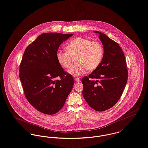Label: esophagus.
<instances>
[{
  "mask_svg": "<svg viewBox=\"0 0 148 148\" xmlns=\"http://www.w3.org/2000/svg\"><path fill=\"white\" fill-rule=\"evenodd\" d=\"M74 80H75V81L76 82H79L80 81V79L79 78H77V77L75 78V79H74Z\"/></svg>",
  "mask_w": 148,
  "mask_h": 148,
  "instance_id": "34e87169",
  "label": "esophagus"
}]
</instances>
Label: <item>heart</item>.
<instances>
[{
	"mask_svg": "<svg viewBox=\"0 0 148 148\" xmlns=\"http://www.w3.org/2000/svg\"><path fill=\"white\" fill-rule=\"evenodd\" d=\"M66 51L57 52V59L65 68H69L77 60V63L69 70L70 74L79 77L88 69L92 71L99 65L103 56V48L99 42L91 41L85 37H77L66 46Z\"/></svg>",
	"mask_w": 148,
	"mask_h": 148,
	"instance_id": "obj_1",
	"label": "heart"
}]
</instances>
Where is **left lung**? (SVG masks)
<instances>
[{
  "mask_svg": "<svg viewBox=\"0 0 148 148\" xmlns=\"http://www.w3.org/2000/svg\"><path fill=\"white\" fill-rule=\"evenodd\" d=\"M94 32L99 35L103 56L99 65L88 77L82 79V82L83 96L87 103L101 112L111 108L118 102L127 83L128 71L119 44L102 32Z\"/></svg>",
  "mask_w": 148,
  "mask_h": 148,
  "instance_id": "8db88e82",
  "label": "left lung"
}]
</instances>
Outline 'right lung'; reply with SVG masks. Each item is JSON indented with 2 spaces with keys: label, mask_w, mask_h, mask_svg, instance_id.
<instances>
[{
  "label": "right lung",
  "mask_w": 148,
  "mask_h": 148,
  "mask_svg": "<svg viewBox=\"0 0 148 148\" xmlns=\"http://www.w3.org/2000/svg\"><path fill=\"white\" fill-rule=\"evenodd\" d=\"M73 34L44 33L27 47L19 65V79L28 102L46 114L59 112L74 84L57 59L59 46ZM59 77L60 80L56 79Z\"/></svg>",
  "instance_id": "1"
}]
</instances>
